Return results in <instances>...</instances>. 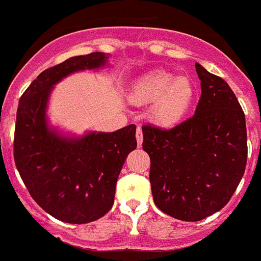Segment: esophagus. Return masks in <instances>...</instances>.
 Instances as JSON below:
<instances>
[{"instance_id": "34e87169", "label": "esophagus", "mask_w": 261, "mask_h": 261, "mask_svg": "<svg viewBox=\"0 0 261 261\" xmlns=\"http://www.w3.org/2000/svg\"><path fill=\"white\" fill-rule=\"evenodd\" d=\"M136 138H137V145H138V146H141V145H142V140H144V136H142L141 126H137V129H136Z\"/></svg>"}]
</instances>
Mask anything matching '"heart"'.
<instances>
[{
  "label": "heart",
  "instance_id": "b5f03b06",
  "mask_svg": "<svg viewBox=\"0 0 261 261\" xmlns=\"http://www.w3.org/2000/svg\"><path fill=\"white\" fill-rule=\"evenodd\" d=\"M196 85L187 75L155 69L138 77L129 89L135 105L151 103L149 116L159 126H174L187 116L196 100Z\"/></svg>",
  "mask_w": 261,
  "mask_h": 261
}]
</instances>
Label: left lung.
I'll return each mask as SVG.
<instances>
[{"instance_id":"1","label":"left lung","mask_w":261,"mask_h":261,"mask_svg":"<svg viewBox=\"0 0 261 261\" xmlns=\"http://www.w3.org/2000/svg\"><path fill=\"white\" fill-rule=\"evenodd\" d=\"M201 98L191 119L162 130L142 126L155 205L176 220L201 221L221 211L247 162L246 117L226 81L196 62Z\"/></svg>"}]
</instances>
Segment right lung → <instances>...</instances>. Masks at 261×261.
Masks as SVG:
<instances>
[{"label": "right lung", "mask_w": 261, "mask_h": 261, "mask_svg": "<svg viewBox=\"0 0 261 261\" xmlns=\"http://www.w3.org/2000/svg\"><path fill=\"white\" fill-rule=\"evenodd\" d=\"M110 55L74 56L41 71L20 96L14 135V161L40 208L60 221L89 223L114 205L119 174L137 147L136 125L115 130L62 133L48 121V103L59 82L82 70L108 65Z\"/></svg>", "instance_id": "right-lung-1"}]
</instances>
